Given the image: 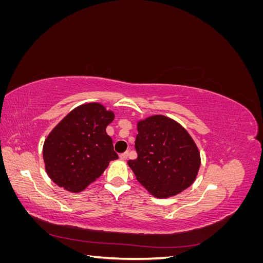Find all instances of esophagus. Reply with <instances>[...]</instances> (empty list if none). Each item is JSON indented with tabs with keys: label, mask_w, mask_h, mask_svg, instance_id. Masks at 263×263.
<instances>
[{
	"label": "esophagus",
	"mask_w": 263,
	"mask_h": 263,
	"mask_svg": "<svg viewBox=\"0 0 263 263\" xmlns=\"http://www.w3.org/2000/svg\"><path fill=\"white\" fill-rule=\"evenodd\" d=\"M119 158H121L122 160H126V159L128 158V151H127V153H124V154H122V155H119Z\"/></svg>",
	"instance_id": "34e87169"
}]
</instances>
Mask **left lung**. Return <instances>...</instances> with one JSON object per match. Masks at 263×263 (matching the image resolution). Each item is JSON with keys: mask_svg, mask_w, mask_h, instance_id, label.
<instances>
[{"mask_svg": "<svg viewBox=\"0 0 263 263\" xmlns=\"http://www.w3.org/2000/svg\"><path fill=\"white\" fill-rule=\"evenodd\" d=\"M137 129V158L128 165L141 184L159 198L177 195L192 184L201 158L189 133L163 115L140 121Z\"/></svg>", "mask_w": 263, "mask_h": 263, "instance_id": "8db88e82", "label": "left lung"}]
</instances>
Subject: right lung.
<instances>
[{
	"label": "right lung",
	"mask_w": 263,
	"mask_h": 263,
	"mask_svg": "<svg viewBox=\"0 0 263 263\" xmlns=\"http://www.w3.org/2000/svg\"><path fill=\"white\" fill-rule=\"evenodd\" d=\"M114 113L99 103L76 107L54 127L43 148L46 171L55 184L80 192L118 159L106 134Z\"/></svg>",
	"instance_id": "1"
}]
</instances>
